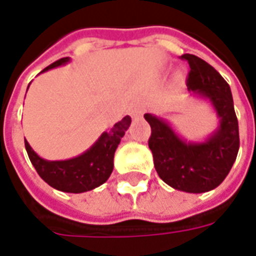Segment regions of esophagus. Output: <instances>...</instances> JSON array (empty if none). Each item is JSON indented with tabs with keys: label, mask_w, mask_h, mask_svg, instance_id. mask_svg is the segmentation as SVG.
I'll return each instance as SVG.
<instances>
[{
	"label": "esophagus",
	"mask_w": 256,
	"mask_h": 256,
	"mask_svg": "<svg viewBox=\"0 0 256 256\" xmlns=\"http://www.w3.org/2000/svg\"><path fill=\"white\" fill-rule=\"evenodd\" d=\"M128 111L132 114V116H140V115L145 111V106L142 102H140V101H136V102H133V104L130 106Z\"/></svg>",
	"instance_id": "34e87169"
}]
</instances>
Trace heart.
Returning a JSON list of instances; mask_svg holds the SVG:
<instances>
[{
    "mask_svg": "<svg viewBox=\"0 0 256 256\" xmlns=\"http://www.w3.org/2000/svg\"><path fill=\"white\" fill-rule=\"evenodd\" d=\"M178 79H180V78H178Z\"/></svg>",
    "mask_w": 256,
    "mask_h": 256,
    "instance_id": "b5f03b06",
    "label": "heart"
}]
</instances>
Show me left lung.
<instances>
[{
  "label": "left lung",
  "instance_id": "1",
  "mask_svg": "<svg viewBox=\"0 0 256 256\" xmlns=\"http://www.w3.org/2000/svg\"><path fill=\"white\" fill-rule=\"evenodd\" d=\"M190 72V96L210 102L218 118L216 128L203 140L190 141L176 132L167 119L145 114L152 134L148 141L159 177L186 193L212 190L226 178L236 160L240 138L233 97L220 74L194 54H182Z\"/></svg>",
  "mask_w": 256,
  "mask_h": 256
}]
</instances>
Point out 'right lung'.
I'll return each mask as SVG.
<instances>
[{"instance_id": "obj_1", "label": "right lung", "mask_w": 256, "mask_h": 256, "mask_svg": "<svg viewBox=\"0 0 256 256\" xmlns=\"http://www.w3.org/2000/svg\"><path fill=\"white\" fill-rule=\"evenodd\" d=\"M71 62L70 58H60L48 66L41 72L58 68ZM30 86V84H28ZM28 90V88H27ZM132 118L124 116L97 138L84 154L66 160H46L31 148L24 138L26 150L40 177L52 188L67 193H84L98 188L106 182L114 170V155L120 140L128 132Z\"/></svg>"}]
</instances>
